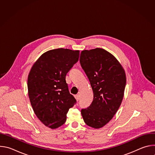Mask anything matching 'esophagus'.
Wrapping results in <instances>:
<instances>
[{
  "label": "esophagus",
  "instance_id": "34e87169",
  "mask_svg": "<svg viewBox=\"0 0 155 155\" xmlns=\"http://www.w3.org/2000/svg\"><path fill=\"white\" fill-rule=\"evenodd\" d=\"M75 99L77 100V101H78L79 100V96H78V94L75 95Z\"/></svg>",
  "mask_w": 155,
  "mask_h": 155
}]
</instances>
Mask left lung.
I'll return each instance as SVG.
<instances>
[{"label": "left lung", "mask_w": 155, "mask_h": 155, "mask_svg": "<svg viewBox=\"0 0 155 155\" xmlns=\"http://www.w3.org/2000/svg\"><path fill=\"white\" fill-rule=\"evenodd\" d=\"M80 62L94 94L91 105L81 110V115L87 126L99 129L113 118L122 102L125 71L117 59L102 48L82 51Z\"/></svg>", "instance_id": "obj_1"}]
</instances>
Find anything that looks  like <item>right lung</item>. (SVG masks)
Wrapping results in <instances>:
<instances>
[{"mask_svg":"<svg viewBox=\"0 0 155 155\" xmlns=\"http://www.w3.org/2000/svg\"><path fill=\"white\" fill-rule=\"evenodd\" d=\"M80 51L58 48L42 54L28 78L29 100L34 112L47 127L54 129L66 121L76 100L70 94L65 76L79 59Z\"/></svg>","mask_w":155,"mask_h":155,"instance_id":"1","label":"right lung"}]
</instances>
